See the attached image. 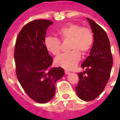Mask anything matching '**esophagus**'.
Returning <instances> with one entry per match:
<instances>
[{
  "label": "esophagus",
  "instance_id": "obj_1",
  "mask_svg": "<svg viewBox=\"0 0 120 120\" xmlns=\"http://www.w3.org/2000/svg\"><path fill=\"white\" fill-rule=\"evenodd\" d=\"M69 73H70V72H69V71H67V70H65V75H69Z\"/></svg>",
  "mask_w": 120,
  "mask_h": 120
}]
</instances>
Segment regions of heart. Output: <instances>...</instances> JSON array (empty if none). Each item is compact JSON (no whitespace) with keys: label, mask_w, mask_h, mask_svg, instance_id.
<instances>
[{"label":"heart","mask_w":120,"mask_h":120,"mask_svg":"<svg viewBox=\"0 0 120 120\" xmlns=\"http://www.w3.org/2000/svg\"><path fill=\"white\" fill-rule=\"evenodd\" d=\"M56 34L63 42L69 41L68 49L70 52L62 54L55 59V64L64 69L71 70L80 60L81 55H86L90 51L94 36L90 29L81 27L77 24H68L58 30ZM46 49L54 56L61 52V42L56 38L47 37L44 42Z\"/></svg>","instance_id":"b5f03b06"}]
</instances>
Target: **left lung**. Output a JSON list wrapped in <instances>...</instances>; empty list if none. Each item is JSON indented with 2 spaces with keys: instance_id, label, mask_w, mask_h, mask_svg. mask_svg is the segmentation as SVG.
I'll use <instances>...</instances> for the list:
<instances>
[{
  "instance_id": "left-lung-1",
  "label": "left lung",
  "mask_w": 120,
  "mask_h": 120,
  "mask_svg": "<svg viewBox=\"0 0 120 120\" xmlns=\"http://www.w3.org/2000/svg\"><path fill=\"white\" fill-rule=\"evenodd\" d=\"M87 20L94 33V42L90 55L81 65L86 71L78 74L79 81L76 87L78 97L86 101L94 100L103 92L110 78L113 62L105 31L93 20Z\"/></svg>"
}]
</instances>
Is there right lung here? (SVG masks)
I'll list each match as a JSON object with an SVG mask.
<instances>
[{
    "instance_id": "right-lung-1",
    "label": "right lung",
    "mask_w": 120,
    "mask_h": 120,
    "mask_svg": "<svg viewBox=\"0 0 120 120\" xmlns=\"http://www.w3.org/2000/svg\"><path fill=\"white\" fill-rule=\"evenodd\" d=\"M53 24L38 19L22 27L15 45L16 74L23 89L32 100L46 103L55 94V83L64 74L63 68H52V57L45 47L46 30Z\"/></svg>"
}]
</instances>
